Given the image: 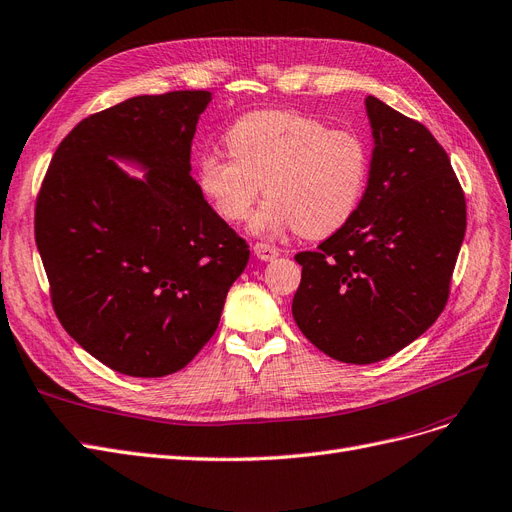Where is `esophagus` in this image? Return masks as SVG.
<instances>
[{
  "instance_id": "1",
  "label": "esophagus",
  "mask_w": 512,
  "mask_h": 512,
  "mask_svg": "<svg viewBox=\"0 0 512 512\" xmlns=\"http://www.w3.org/2000/svg\"><path fill=\"white\" fill-rule=\"evenodd\" d=\"M253 253H255L257 259H261V261H272V259H276V257L280 255V251L276 249V246L266 244V242H257V244L253 246Z\"/></svg>"
}]
</instances>
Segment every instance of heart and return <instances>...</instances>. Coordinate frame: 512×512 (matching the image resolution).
<instances>
[{"instance_id":"heart-1","label":"heart","mask_w":512,"mask_h":512,"mask_svg":"<svg viewBox=\"0 0 512 512\" xmlns=\"http://www.w3.org/2000/svg\"><path fill=\"white\" fill-rule=\"evenodd\" d=\"M229 155L197 159L195 178L221 219L242 223L263 193L270 195L251 221L257 236L298 229L327 238L351 221L366 193L370 155L353 131L291 110L244 114L225 134Z\"/></svg>"}]
</instances>
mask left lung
I'll list each match as a JSON object with an SVG mask.
<instances>
[{"label":"left lung","mask_w":512,"mask_h":512,"mask_svg":"<svg viewBox=\"0 0 512 512\" xmlns=\"http://www.w3.org/2000/svg\"><path fill=\"white\" fill-rule=\"evenodd\" d=\"M370 178L351 221L295 255L291 312L319 351L374 364L430 329L449 298L466 234V200L451 159L421 123L366 97Z\"/></svg>","instance_id":"obj_1"}]
</instances>
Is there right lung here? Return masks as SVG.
<instances>
[{
	"label": "right lung",
	"instance_id": "obj_1",
	"mask_svg": "<svg viewBox=\"0 0 512 512\" xmlns=\"http://www.w3.org/2000/svg\"><path fill=\"white\" fill-rule=\"evenodd\" d=\"M210 102V91H172L91 114L42 183L36 244L55 312L114 372L183 370L217 332L249 263V246L191 178L195 125Z\"/></svg>",
	"mask_w": 512,
	"mask_h": 512
}]
</instances>
